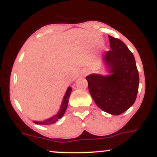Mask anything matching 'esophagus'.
Instances as JSON below:
<instances>
[{
  "mask_svg": "<svg viewBox=\"0 0 157 157\" xmlns=\"http://www.w3.org/2000/svg\"><path fill=\"white\" fill-rule=\"evenodd\" d=\"M88 74H89V71H88V70H86V69L82 70V71H81V75H82V76H86Z\"/></svg>",
  "mask_w": 157,
  "mask_h": 157,
  "instance_id": "obj_1",
  "label": "esophagus"
}]
</instances>
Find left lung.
Returning <instances> with one entry per match:
<instances>
[{
    "label": "left lung",
    "mask_w": 157,
    "mask_h": 157,
    "mask_svg": "<svg viewBox=\"0 0 157 157\" xmlns=\"http://www.w3.org/2000/svg\"><path fill=\"white\" fill-rule=\"evenodd\" d=\"M111 50L103 60L110 75L92 74L86 77L97 105L111 115L127 111L136 100L140 77L134 55L122 40L109 35Z\"/></svg>",
    "instance_id": "left-lung-1"
}]
</instances>
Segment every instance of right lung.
Masks as SVG:
<instances>
[{"label": "right lung", "mask_w": 157, "mask_h": 157, "mask_svg": "<svg viewBox=\"0 0 157 157\" xmlns=\"http://www.w3.org/2000/svg\"><path fill=\"white\" fill-rule=\"evenodd\" d=\"M71 87H68L67 89V91H66V94H65L63 99L62 103H61L60 108L59 109L58 112L56 113L55 115H54L52 117L47 119V120H45L44 121H33L35 124H37V125H51V124L55 123L59 120L64 115L65 111H66V109H67L68 106V99H69L70 94L71 93Z\"/></svg>", "instance_id": "right-lung-1"}]
</instances>
